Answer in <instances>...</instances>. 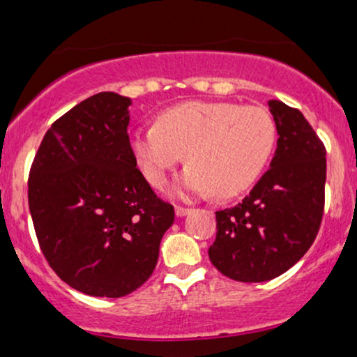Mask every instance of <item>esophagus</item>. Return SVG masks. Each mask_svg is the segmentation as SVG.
Segmentation results:
<instances>
[{
	"label": "esophagus",
	"mask_w": 357,
	"mask_h": 357,
	"mask_svg": "<svg viewBox=\"0 0 357 357\" xmlns=\"http://www.w3.org/2000/svg\"><path fill=\"white\" fill-rule=\"evenodd\" d=\"M174 211H176V216H179V218H181V216H186L191 210L186 206H176Z\"/></svg>",
	"instance_id": "esophagus-1"
}]
</instances>
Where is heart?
<instances>
[{
	"mask_svg": "<svg viewBox=\"0 0 357 357\" xmlns=\"http://www.w3.org/2000/svg\"><path fill=\"white\" fill-rule=\"evenodd\" d=\"M275 141V122L264 107L191 100L162 110L155 126L136 130L130 149L154 188L165 186L167 173L186 154L190 167L178 192L227 199L257 181Z\"/></svg>",
	"mask_w": 357,
	"mask_h": 357,
	"instance_id": "obj_1",
	"label": "heart"
}]
</instances>
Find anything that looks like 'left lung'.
Wrapping results in <instances>:
<instances>
[{"mask_svg":"<svg viewBox=\"0 0 357 357\" xmlns=\"http://www.w3.org/2000/svg\"><path fill=\"white\" fill-rule=\"evenodd\" d=\"M277 151L241 203L216 211L211 264L236 282L272 280L314 243L326 203V147L298 109L270 100Z\"/></svg>","mask_w":357,"mask_h":357,"instance_id":"left-lung-1","label":"left lung"}]
</instances>
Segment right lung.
<instances>
[{
    "label": "right lung",
    "instance_id": "right-lung-1",
    "mask_svg": "<svg viewBox=\"0 0 357 357\" xmlns=\"http://www.w3.org/2000/svg\"><path fill=\"white\" fill-rule=\"evenodd\" d=\"M130 99L100 92L56 119L36 151L28 204L38 245L65 284L124 297L153 275L173 204L146 181L130 149Z\"/></svg>",
    "mask_w": 357,
    "mask_h": 357
}]
</instances>
